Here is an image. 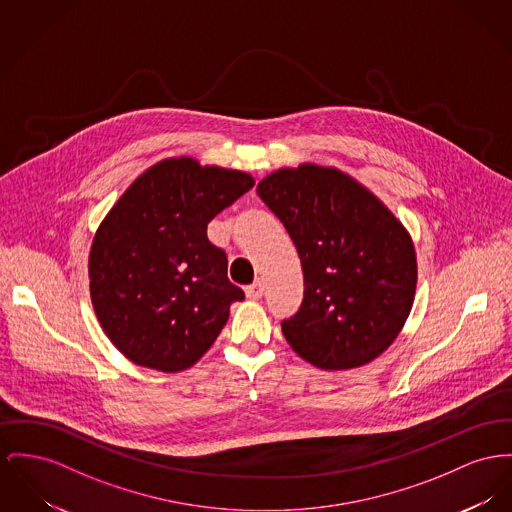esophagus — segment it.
Segmentation results:
<instances>
[{
  "label": "esophagus",
  "mask_w": 512,
  "mask_h": 512,
  "mask_svg": "<svg viewBox=\"0 0 512 512\" xmlns=\"http://www.w3.org/2000/svg\"><path fill=\"white\" fill-rule=\"evenodd\" d=\"M262 295H264V285H262L260 281H254L252 285L246 287V297H248V299L258 301V299H262Z\"/></svg>",
  "instance_id": "obj_1"
}]
</instances>
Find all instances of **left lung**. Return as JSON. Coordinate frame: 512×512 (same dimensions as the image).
<instances>
[{
  "label": "left lung",
  "instance_id": "8db88e82",
  "mask_svg": "<svg viewBox=\"0 0 512 512\" xmlns=\"http://www.w3.org/2000/svg\"><path fill=\"white\" fill-rule=\"evenodd\" d=\"M293 240L305 275L289 345L318 369L371 363L398 338L415 297V248L375 194L338 169H279L258 188Z\"/></svg>",
  "mask_w": 512,
  "mask_h": 512
}]
</instances>
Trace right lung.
<instances>
[{
    "label": "right lung",
    "instance_id": "1",
    "mask_svg": "<svg viewBox=\"0 0 512 512\" xmlns=\"http://www.w3.org/2000/svg\"><path fill=\"white\" fill-rule=\"evenodd\" d=\"M254 186L246 172L165 159L137 176L104 217L89 254L91 301L130 361L163 373L192 367L244 291L207 223Z\"/></svg>",
    "mask_w": 512,
    "mask_h": 512
}]
</instances>
